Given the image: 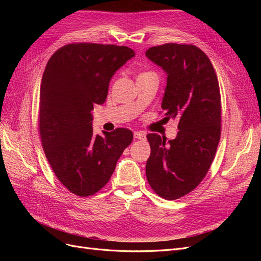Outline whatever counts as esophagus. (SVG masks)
Masks as SVG:
<instances>
[{"label": "esophagus", "instance_id": "1", "mask_svg": "<svg viewBox=\"0 0 261 261\" xmlns=\"http://www.w3.org/2000/svg\"><path fill=\"white\" fill-rule=\"evenodd\" d=\"M134 138L139 139V140H145L146 139V134L143 132H135L134 133Z\"/></svg>", "mask_w": 261, "mask_h": 261}]
</instances>
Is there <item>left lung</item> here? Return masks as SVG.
<instances>
[{
  "label": "left lung",
  "instance_id": "obj_1",
  "mask_svg": "<svg viewBox=\"0 0 261 261\" xmlns=\"http://www.w3.org/2000/svg\"><path fill=\"white\" fill-rule=\"evenodd\" d=\"M146 57L167 74L164 118L178 121L173 140L147 135L151 152L146 175L158 195L174 200L199 185L215 158L221 135L218 77L207 55L193 44L152 46Z\"/></svg>",
  "mask_w": 261,
  "mask_h": 261
}]
</instances>
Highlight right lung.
Returning a JSON list of instances; mask_svg holds the SVG:
<instances>
[{
  "instance_id": "right-lung-1",
  "label": "right lung",
  "mask_w": 261,
  "mask_h": 261,
  "mask_svg": "<svg viewBox=\"0 0 261 261\" xmlns=\"http://www.w3.org/2000/svg\"><path fill=\"white\" fill-rule=\"evenodd\" d=\"M135 57L127 46L73 43L50 58L42 75L39 130L53 172L70 193L96 194L133 141L127 128L92 130L93 106L103 105L111 78Z\"/></svg>"
}]
</instances>
